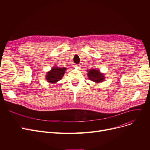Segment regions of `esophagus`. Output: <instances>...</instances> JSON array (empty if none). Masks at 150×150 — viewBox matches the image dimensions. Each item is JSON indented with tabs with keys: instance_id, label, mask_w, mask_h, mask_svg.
Masks as SVG:
<instances>
[{
	"instance_id": "obj_1",
	"label": "esophagus",
	"mask_w": 150,
	"mask_h": 150,
	"mask_svg": "<svg viewBox=\"0 0 150 150\" xmlns=\"http://www.w3.org/2000/svg\"><path fill=\"white\" fill-rule=\"evenodd\" d=\"M74 67H80V65H79V64H75V65H74Z\"/></svg>"
}]
</instances>
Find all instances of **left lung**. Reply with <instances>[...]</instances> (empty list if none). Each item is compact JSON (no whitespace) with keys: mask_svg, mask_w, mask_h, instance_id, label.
<instances>
[{"mask_svg":"<svg viewBox=\"0 0 150 150\" xmlns=\"http://www.w3.org/2000/svg\"><path fill=\"white\" fill-rule=\"evenodd\" d=\"M87 72L89 79L95 83H101L105 80V74L97 69H91L88 70Z\"/></svg>","mask_w":150,"mask_h":150,"instance_id":"obj_1","label":"left lung"}]
</instances>
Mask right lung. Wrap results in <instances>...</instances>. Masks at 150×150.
<instances>
[{
    "label": "right lung",
    "instance_id": "obj_1",
    "mask_svg": "<svg viewBox=\"0 0 150 150\" xmlns=\"http://www.w3.org/2000/svg\"><path fill=\"white\" fill-rule=\"evenodd\" d=\"M66 70L67 68L66 67H59L57 66H53L50 71L47 72L45 75L47 81L50 84H56L62 79Z\"/></svg>",
    "mask_w": 150,
    "mask_h": 150
}]
</instances>
